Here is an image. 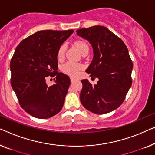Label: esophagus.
<instances>
[{"label":"esophagus","instance_id":"obj_1","mask_svg":"<svg viewBox=\"0 0 155 155\" xmlns=\"http://www.w3.org/2000/svg\"><path fill=\"white\" fill-rule=\"evenodd\" d=\"M76 79H75V78H73V77H71V82H74V81H75V80Z\"/></svg>","mask_w":155,"mask_h":155}]
</instances>
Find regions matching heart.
Here are the masks:
<instances>
[{
    "instance_id": "obj_1",
    "label": "heart",
    "mask_w": 155,
    "mask_h": 155,
    "mask_svg": "<svg viewBox=\"0 0 155 155\" xmlns=\"http://www.w3.org/2000/svg\"><path fill=\"white\" fill-rule=\"evenodd\" d=\"M75 45L76 48L78 49L80 52L83 53L84 51L88 50L89 51V47L87 44L83 40H78V41L75 42ZM66 46L65 44L61 45L59 48L57 53V57L59 59H62L64 57L65 51H66ZM82 68V66L81 64H75L73 62H67L64 65H63L61 67V70L64 73L68 74L70 75H77L78 71L81 70Z\"/></svg>"
}]
</instances>
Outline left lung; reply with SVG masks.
Instances as JSON below:
<instances>
[{
  "mask_svg": "<svg viewBox=\"0 0 155 155\" xmlns=\"http://www.w3.org/2000/svg\"><path fill=\"white\" fill-rule=\"evenodd\" d=\"M76 32L92 46L94 57L86 72L98 79L94 85L87 79L81 80L80 101L87 110L98 115L115 110L132 84L133 63L126 45L105 26H94Z\"/></svg>",
  "mask_w": 155,
  "mask_h": 155,
  "instance_id": "1",
  "label": "left lung"
}]
</instances>
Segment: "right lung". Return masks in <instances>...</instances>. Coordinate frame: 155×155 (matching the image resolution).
<instances>
[{
    "mask_svg": "<svg viewBox=\"0 0 155 155\" xmlns=\"http://www.w3.org/2000/svg\"><path fill=\"white\" fill-rule=\"evenodd\" d=\"M73 30L40 31L18 45L10 61L11 86L21 107L29 115L48 119L59 113L64 104L71 80L57 72V53ZM56 76L49 87L48 76Z\"/></svg>",
    "mask_w": 155,
    "mask_h": 155,
    "instance_id": "right-lung-1",
    "label": "right lung"
}]
</instances>
